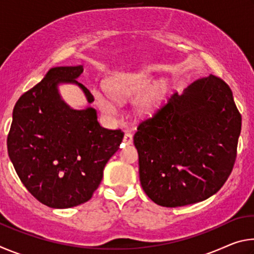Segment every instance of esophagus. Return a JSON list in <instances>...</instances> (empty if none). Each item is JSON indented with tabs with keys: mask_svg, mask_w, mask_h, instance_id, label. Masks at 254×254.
Segmentation results:
<instances>
[{
	"mask_svg": "<svg viewBox=\"0 0 254 254\" xmlns=\"http://www.w3.org/2000/svg\"><path fill=\"white\" fill-rule=\"evenodd\" d=\"M123 142L126 144H131L133 142V136L131 133L126 132V134H124V136H123Z\"/></svg>",
	"mask_w": 254,
	"mask_h": 254,
	"instance_id": "1",
	"label": "esophagus"
}]
</instances>
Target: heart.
<instances>
[{
	"label": "heart",
	"instance_id": "heart-1",
	"mask_svg": "<svg viewBox=\"0 0 254 254\" xmlns=\"http://www.w3.org/2000/svg\"><path fill=\"white\" fill-rule=\"evenodd\" d=\"M151 83V76L147 70L120 71L112 75L106 80L107 92L98 88L93 89L98 107L107 115L115 113V105L113 98L117 100H127L135 95L141 94L134 102V112L141 118L150 117L157 111L165 100L168 92V84L165 79Z\"/></svg>",
	"mask_w": 254,
	"mask_h": 254
}]
</instances>
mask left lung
<instances>
[{"label": "left lung", "instance_id": "obj_1", "mask_svg": "<svg viewBox=\"0 0 254 254\" xmlns=\"http://www.w3.org/2000/svg\"><path fill=\"white\" fill-rule=\"evenodd\" d=\"M241 123L231 88L216 76L174 93L133 137L149 198L178 207L216 194L233 169Z\"/></svg>", "mask_w": 254, "mask_h": 254}]
</instances>
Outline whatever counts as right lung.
Returning a JSON list of instances; mask_svg holds the SVG:
<instances>
[{
  "mask_svg": "<svg viewBox=\"0 0 254 254\" xmlns=\"http://www.w3.org/2000/svg\"><path fill=\"white\" fill-rule=\"evenodd\" d=\"M83 70L81 65L51 68L13 109L8 157L30 194L51 208L91 199L124 136L121 130L102 127L95 109L74 110L60 96L58 84L72 83L83 89L88 103L94 102L76 80Z\"/></svg>",
  "mask_w": 254,
  "mask_h": 254,
  "instance_id": "1",
  "label": "right lung"
}]
</instances>
